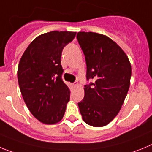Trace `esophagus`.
Instances as JSON below:
<instances>
[{"label":"esophagus","instance_id":"obj_1","mask_svg":"<svg viewBox=\"0 0 152 152\" xmlns=\"http://www.w3.org/2000/svg\"><path fill=\"white\" fill-rule=\"evenodd\" d=\"M79 85V83L77 82V81H76V82H74L73 83H72V86H74V87H76V86H77Z\"/></svg>","mask_w":152,"mask_h":152}]
</instances>
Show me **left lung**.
I'll return each instance as SVG.
<instances>
[{
    "instance_id": "obj_1",
    "label": "left lung",
    "mask_w": 152,
    "mask_h": 152,
    "mask_svg": "<svg viewBox=\"0 0 152 152\" xmlns=\"http://www.w3.org/2000/svg\"><path fill=\"white\" fill-rule=\"evenodd\" d=\"M77 40L85 56L86 80L83 100L78 103L84 122L104 127L119 113L130 87L131 66L125 52L109 37L80 31Z\"/></svg>"
}]
</instances>
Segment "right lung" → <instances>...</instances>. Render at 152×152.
Masks as SVG:
<instances>
[{"label": "right lung", "mask_w": 152, "mask_h": 152, "mask_svg": "<svg viewBox=\"0 0 152 152\" xmlns=\"http://www.w3.org/2000/svg\"><path fill=\"white\" fill-rule=\"evenodd\" d=\"M76 35L53 31L35 38L23 53L18 68L21 95L32 115L45 124L62 119L70 90L62 80V49Z\"/></svg>", "instance_id": "add662e5"}]
</instances>
